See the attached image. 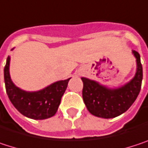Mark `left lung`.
<instances>
[{"label":"left lung","instance_id":"left-lung-1","mask_svg":"<svg viewBox=\"0 0 148 148\" xmlns=\"http://www.w3.org/2000/svg\"><path fill=\"white\" fill-rule=\"evenodd\" d=\"M136 59V72L125 85L109 88L99 82L82 77V97L88 111L98 117L113 118L127 111L135 101L141 87L142 65L140 54L132 50Z\"/></svg>","mask_w":148,"mask_h":148}]
</instances>
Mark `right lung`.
<instances>
[{"mask_svg":"<svg viewBox=\"0 0 148 148\" xmlns=\"http://www.w3.org/2000/svg\"><path fill=\"white\" fill-rule=\"evenodd\" d=\"M10 56L7 58L4 68V80L7 94L15 108L25 116L43 120L53 116L61 103L69 79L59 80L36 92H27L16 86L12 81L10 73Z\"/></svg>","mask_w":148,"mask_h":148,"instance_id":"add662e5","label":"right lung"}]
</instances>
